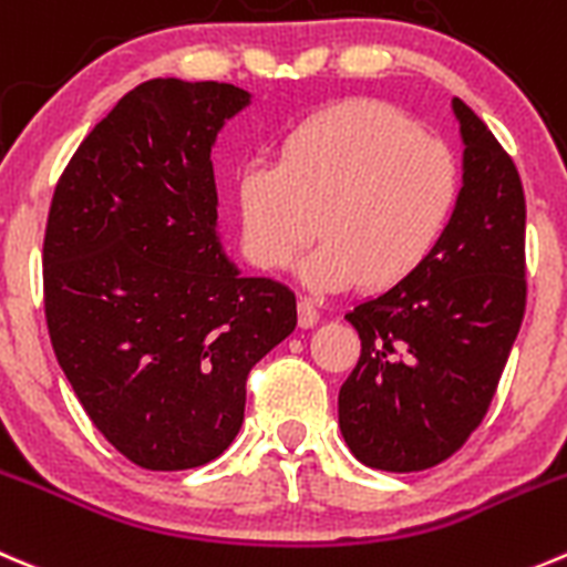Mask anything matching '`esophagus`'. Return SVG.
<instances>
[{
  "label": "esophagus",
  "instance_id": "1",
  "mask_svg": "<svg viewBox=\"0 0 567 567\" xmlns=\"http://www.w3.org/2000/svg\"><path fill=\"white\" fill-rule=\"evenodd\" d=\"M318 318H321V312H318L316 301H312V299H301V301H299V327H301V329L316 327Z\"/></svg>",
  "mask_w": 567,
  "mask_h": 567
}]
</instances>
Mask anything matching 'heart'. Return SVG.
<instances>
[{
    "instance_id": "obj_1",
    "label": "heart",
    "mask_w": 567,
    "mask_h": 567,
    "mask_svg": "<svg viewBox=\"0 0 567 567\" xmlns=\"http://www.w3.org/2000/svg\"><path fill=\"white\" fill-rule=\"evenodd\" d=\"M240 238L249 260L279 271L312 229L321 244L301 262L310 288L360 282L382 290L430 260L460 202V166L441 137L395 107L338 102L296 124L277 163L240 172Z\"/></svg>"
}]
</instances>
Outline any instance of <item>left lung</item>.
Listing matches in <instances>:
<instances>
[{"label": "left lung", "mask_w": 567, "mask_h": 567, "mask_svg": "<svg viewBox=\"0 0 567 567\" xmlns=\"http://www.w3.org/2000/svg\"><path fill=\"white\" fill-rule=\"evenodd\" d=\"M463 190L432 257L346 312L360 360L338 395L346 446L368 468L410 474L463 449L487 415L526 310V199L485 121L452 102Z\"/></svg>", "instance_id": "1"}]
</instances>
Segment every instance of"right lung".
Returning <instances> with one entry per match:
<instances>
[{
    "label": "right lung",
    "instance_id": "right-lung-1",
    "mask_svg": "<svg viewBox=\"0 0 567 567\" xmlns=\"http://www.w3.org/2000/svg\"><path fill=\"white\" fill-rule=\"evenodd\" d=\"M249 104L229 82H141L60 174L43 235L49 338L82 410L146 471L216 460L249 371L296 329L282 282L218 240L210 150Z\"/></svg>",
    "mask_w": 567,
    "mask_h": 567
}]
</instances>
